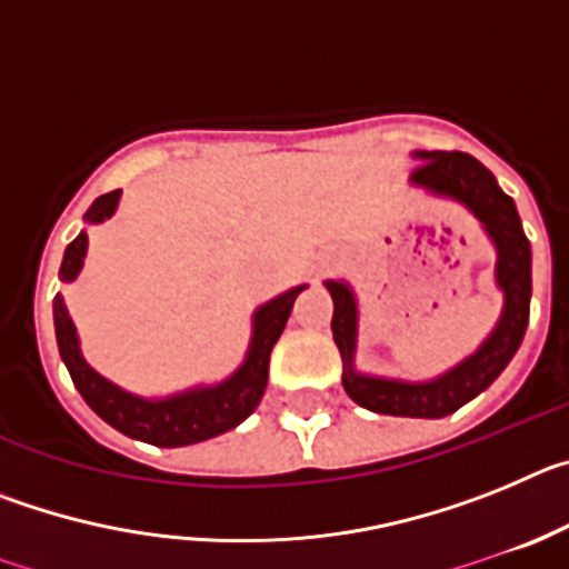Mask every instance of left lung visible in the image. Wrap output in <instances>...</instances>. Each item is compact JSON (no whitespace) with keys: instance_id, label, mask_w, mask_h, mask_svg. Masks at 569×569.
<instances>
[{"instance_id":"1","label":"left lung","mask_w":569,"mask_h":569,"mask_svg":"<svg viewBox=\"0 0 569 569\" xmlns=\"http://www.w3.org/2000/svg\"><path fill=\"white\" fill-rule=\"evenodd\" d=\"M416 156L421 159V164L413 170V182L467 204L479 216V222L485 224L499 248L496 279H499V288L505 290V313H501L499 328L492 330L490 339L470 359L461 361L441 379L425 381V385H405V381L370 379V376L353 373L356 301L341 281H328V290L333 296L330 328H333V339L347 365L341 381L356 405L385 416L441 419V416L456 413L461 405L487 390L519 350L527 321H530V241L521 230V219L512 199L496 184L492 173L479 159H472L470 153H461V150H419Z\"/></svg>"}]
</instances>
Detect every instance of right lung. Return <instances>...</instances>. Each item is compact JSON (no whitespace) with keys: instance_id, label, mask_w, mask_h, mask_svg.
Instances as JSON below:
<instances>
[{"instance_id":"1","label":"right lung","mask_w":569,"mask_h":569,"mask_svg":"<svg viewBox=\"0 0 569 569\" xmlns=\"http://www.w3.org/2000/svg\"><path fill=\"white\" fill-rule=\"evenodd\" d=\"M116 202H119V190L99 196L84 213V219L88 222H102L113 213ZM84 248H88V236L84 233L70 241L68 250H64L62 270H59L62 281L77 279L79 268H82ZM301 290L305 288L288 290L279 299L268 301L264 308L256 310L253 341H250L248 361L239 367V373H233L219 387H202V390H190V393L173 396V399H136V396L124 393L116 385L104 381L97 370H90V365L79 353L77 330H73V321L68 319L64 301L57 296L53 299V325H57L59 353H62L70 379L82 393V399L90 405V410L102 416L119 433L156 447L196 445V441L213 439L224 430H233L236 425H241L253 413L256 405L264 396V387H268L270 350H273L281 330L288 325L293 301Z\"/></svg>"}]
</instances>
